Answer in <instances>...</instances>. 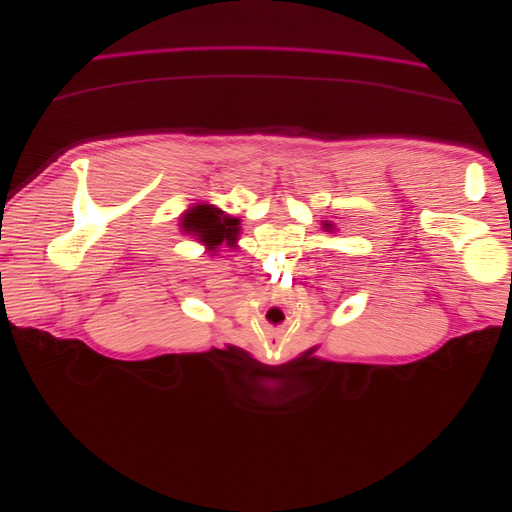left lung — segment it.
<instances>
[{
  "label": "left lung",
  "instance_id": "left-lung-1",
  "mask_svg": "<svg viewBox=\"0 0 512 512\" xmlns=\"http://www.w3.org/2000/svg\"><path fill=\"white\" fill-rule=\"evenodd\" d=\"M325 229H331V227H329V225H325Z\"/></svg>",
  "mask_w": 512,
  "mask_h": 512
}]
</instances>
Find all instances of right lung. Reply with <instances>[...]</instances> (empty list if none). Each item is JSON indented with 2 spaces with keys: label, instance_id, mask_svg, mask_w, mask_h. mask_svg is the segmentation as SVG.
<instances>
[{
  "label": "right lung",
  "instance_id": "1",
  "mask_svg": "<svg viewBox=\"0 0 512 512\" xmlns=\"http://www.w3.org/2000/svg\"><path fill=\"white\" fill-rule=\"evenodd\" d=\"M181 227L185 233L200 237V241L206 243L208 250L218 248L223 241L231 243L237 233L233 218L225 216L223 210H218L210 204H198L189 208L181 218Z\"/></svg>",
  "mask_w": 512,
  "mask_h": 512
}]
</instances>
